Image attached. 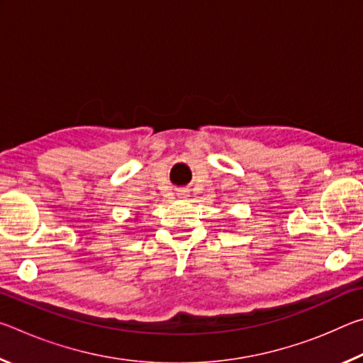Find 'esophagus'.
<instances>
[{
  "instance_id": "esophagus-1",
  "label": "esophagus",
  "mask_w": 363,
  "mask_h": 363,
  "mask_svg": "<svg viewBox=\"0 0 363 363\" xmlns=\"http://www.w3.org/2000/svg\"><path fill=\"white\" fill-rule=\"evenodd\" d=\"M187 195H189V190L187 189L177 190V196H181V199H184V196H187Z\"/></svg>"
}]
</instances>
